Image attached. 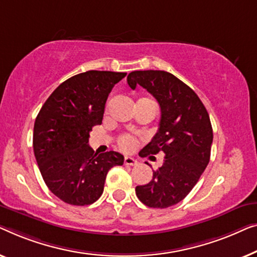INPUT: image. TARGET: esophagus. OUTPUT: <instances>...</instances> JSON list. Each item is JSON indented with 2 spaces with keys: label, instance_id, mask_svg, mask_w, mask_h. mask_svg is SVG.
<instances>
[{
  "label": "esophagus",
  "instance_id": "34e87169",
  "mask_svg": "<svg viewBox=\"0 0 257 257\" xmlns=\"http://www.w3.org/2000/svg\"><path fill=\"white\" fill-rule=\"evenodd\" d=\"M137 163H139V162H137V160H135V158H133V157H124V164L125 165H137Z\"/></svg>",
  "mask_w": 257,
  "mask_h": 257
}]
</instances>
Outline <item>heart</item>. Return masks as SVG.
I'll return each mask as SVG.
<instances>
[{
	"label": "heart",
	"mask_w": 257,
	"mask_h": 257,
	"mask_svg": "<svg viewBox=\"0 0 257 257\" xmlns=\"http://www.w3.org/2000/svg\"><path fill=\"white\" fill-rule=\"evenodd\" d=\"M117 144L121 150L125 151V153H130V151L135 150L137 144H139V140L136 136L132 135V134H123L117 139Z\"/></svg>",
	"instance_id": "obj_1"
}]
</instances>
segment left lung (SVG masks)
I'll list each match as a JSON object with an SVG mask.
<instances>
[{
    "instance_id": "1",
    "label": "left lung",
    "mask_w": 257,
    "mask_h": 257,
    "mask_svg": "<svg viewBox=\"0 0 257 257\" xmlns=\"http://www.w3.org/2000/svg\"><path fill=\"white\" fill-rule=\"evenodd\" d=\"M127 81L132 89L137 85L146 88L161 107L160 128L140 156L165 155L153 179L136 186V196L148 207H170L191 192L208 164L213 142L211 120L193 89L169 72L134 71Z\"/></svg>"
}]
</instances>
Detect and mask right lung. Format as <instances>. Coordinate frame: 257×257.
I'll return each mask as SVG.
<instances>
[{
    "label": "right lung",
    "mask_w": 257,
    "mask_h": 257,
    "mask_svg": "<svg viewBox=\"0 0 257 257\" xmlns=\"http://www.w3.org/2000/svg\"><path fill=\"white\" fill-rule=\"evenodd\" d=\"M127 73L87 71L60 84L36 117L34 153L49 190L70 205H91L103 192L109 170L123 164L116 151L94 154L89 132L101 124L104 104Z\"/></svg>",
    "instance_id": "obj_1"
}]
</instances>
